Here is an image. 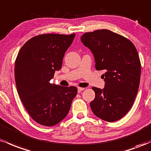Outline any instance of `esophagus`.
<instances>
[{
    "label": "esophagus",
    "mask_w": 151,
    "mask_h": 151,
    "mask_svg": "<svg viewBox=\"0 0 151 151\" xmlns=\"http://www.w3.org/2000/svg\"><path fill=\"white\" fill-rule=\"evenodd\" d=\"M84 90H85L84 88H81V87H78V91L79 93H80L81 91H84Z\"/></svg>",
    "instance_id": "esophagus-1"
}]
</instances>
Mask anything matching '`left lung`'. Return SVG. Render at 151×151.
Returning a JSON list of instances; mask_svg holds the SVG:
<instances>
[{
	"instance_id": "obj_1",
	"label": "left lung",
	"mask_w": 151,
	"mask_h": 151,
	"mask_svg": "<svg viewBox=\"0 0 151 151\" xmlns=\"http://www.w3.org/2000/svg\"><path fill=\"white\" fill-rule=\"evenodd\" d=\"M81 41L93 54L97 70H104L103 90L93 87V113L108 122L116 121L133 106L139 88L141 65L133 43L107 29L83 34Z\"/></svg>"
}]
</instances>
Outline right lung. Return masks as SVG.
<instances>
[{
    "instance_id": "obj_1",
    "label": "right lung",
    "mask_w": 151,
    "mask_h": 151,
    "mask_svg": "<svg viewBox=\"0 0 151 151\" xmlns=\"http://www.w3.org/2000/svg\"><path fill=\"white\" fill-rule=\"evenodd\" d=\"M70 35L41 34L22 46L15 64V80L23 106L35 122L53 126L65 118L77 95L75 86L50 83L62 67L65 51L75 38Z\"/></svg>"
}]
</instances>
